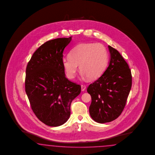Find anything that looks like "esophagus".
<instances>
[{
  "label": "esophagus",
  "instance_id": "esophagus-1",
  "mask_svg": "<svg viewBox=\"0 0 155 155\" xmlns=\"http://www.w3.org/2000/svg\"><path fill=\"white\" fill-rule=\"evenodd\" d=\"M86 89V86H85V85L84 84H82L81 85V90L82 91H84Z\"/></svg>",
  "mask_w": 155,
  "mask_h": 155
}]
</instances>
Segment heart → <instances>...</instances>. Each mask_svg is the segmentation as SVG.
Segmentation results:
<instances>
[{
  "label": "heart",
  "instance_id": "obj_1",
  "mask_svg": "<svg viewBox=\"0 0 155 155\" xmlns=\"http://www.w3.org/2000/svg\"><path fill=\"white\" fill-rule=\"evenodd\" d=\"M108 62V52L100 43H82L70 52V57H65L62 64L66 77L73 79L79 66L81 75L89 80L98 78L105 71Z\"/></svg>",
  "mask_w": 155,
  "mask_h": 155
}]
</instances>
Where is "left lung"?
<instances>
[{"instance_id": "8db88e82", "label": "left lung", "mask_w": 155, "mask_h": 155, "mask_svg": "<svg viewBox=\"0 0 155 155\" xmlns=\"http://www.w3.org/2000/svg\"><path fill=\"white\" fill-rule=\"evenodd\" d=\"M108 47L109 65L87 89L91 97L90 115L99 123L113 121L121 114L132 86L131 72L127 62L117 49Z\"/></svg>"}]
</instances>
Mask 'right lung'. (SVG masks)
I'll use <instances>...</instances> for the list:
<instances>
[{"mask_svg": "<svg viewBox=\"0 0 155 155\" xmlns=\"http://www.w3.org/2000/svg\"><path fill=\"white\" fill-rule=\"evenodd\" d=\"M72 37L48 41L33 53L26 68L25 92L33 113L45 124L62 125L71 115L72 101L81 87L68 80L62 64L63 53Z\"/></svg>", "mask_w": 155, "mask_h": 155, "instance_id": "add662e5", "label": "right lung"}]
</instances>
